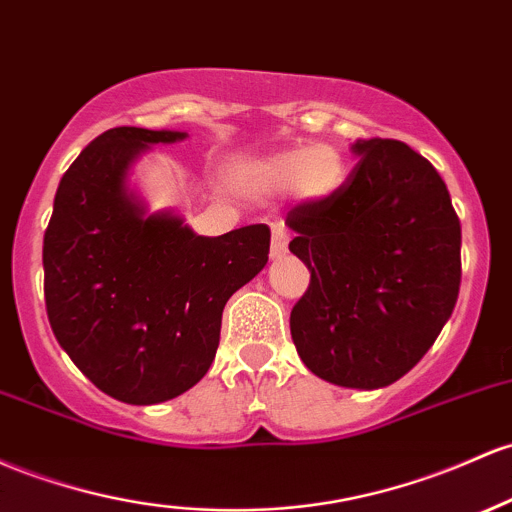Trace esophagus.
I'll list each match as a JSON object with an SVG mask.
<instances>
[{
  "mask_svg": "<svg viewBox=\"0 0 512 512\" xmlns=\"http://www.w3.org/2000/svg\"><path fill=\"white\" fill-rule=\"evenodd\" d=\"M286 245H289V233H286V228L277 226L272 230V257H282Z\"/></svg>",
  "mask_w": 512,
  "mask_h": 512,
  "instance_id": "1",
  "label": "esophagus"
}]
</instances>
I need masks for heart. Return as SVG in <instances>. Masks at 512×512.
Here are the masks:
<instances>
[{
  "label": "heart",
  "mask_w": 512,
  "mask_h": 512,
  "mask_svg": "<svg viewBox=\"0 0 512 512\" xmlns=\"http://www.w3.org/2000/svg\"><path fill=\"white\" fill-rule=\"evenodd\" d=\"M342 179V162L333 150L306 145L245 162L238 170V184L250 194H274L299 187L308 196L330 194Z\"/></svg>",
  "instance_id": "heart-1"
}]
</instances>
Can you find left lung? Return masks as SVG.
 I'll return each instance as SVG.
<instances>
[{
	"label": "left lung",
	"mask_w": 512,
	"mask_h": 512,
	"mask_svg": "<svg viewBox=\"0 0 512 512\" xmlns=\"http://www.w3.org/2000/svg\"><path fill=\"white\" fill-rule=\"evenodd\" d=\"M350 177L286 213L289 250L311 269L291 311L308 369L345 389L408 374L452 316L462 282V226L447 184L401 140L352 143Z\"/></svg>",
	"instance_id": "left-lung-1"
}]
</instances>
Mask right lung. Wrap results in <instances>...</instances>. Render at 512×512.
I'll return each mask as SVG.
<instances>
[{"label":"right lung","instance_id":"add662e5","mask_svg":"<svg viewBox=\"0 0 512 512\" xmlns=\"http://www.w3.org/2000/svg\"><path fill=\"white\" fill-rule=\"evenodd\" d=\"M182 131L121 126L94 138L55 192L43 238L46 311L60 347L111 398L170 401L209 372L226 301L269 255L265 223L218 238L148 213L128 170Z\"/></svg>","mask_w":512,"mask_h":512}]
</instances>
